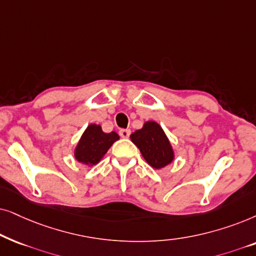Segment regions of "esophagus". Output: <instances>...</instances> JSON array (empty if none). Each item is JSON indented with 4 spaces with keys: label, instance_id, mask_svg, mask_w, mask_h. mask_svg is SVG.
<instances>
[{
    "label": "esophagus",
    "instance_id": "34e87169",
    "mask_svg": "<svg viewBox=\"0 0 256 256\" xmlns=\"http://www.w3.org/2000/svg\"><path fill=\"white\" fill-rule=\"evenodd\" d=\"M131 134V131L128 130V128H122L120 131H119V136H120L122 138H128Z\"/></svg>",
    "mask_w": 256,
    "mask_h": 256
}]
</instances>
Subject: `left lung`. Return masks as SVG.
Returning <instances> with one entry per match:
<instances>
[{"instance_id":"1","label":"left lung","mask_w":256,"mask_h":256,"mask_svg":"<svg viewBox=\"0 0 256 256\" xmlns=\"http://www.w3.org/2000/svg\"><path fill=\"white\" fill-rule=\"evenodd\" d=\"M131 140L140 150L152 168H162L173 160V150L162 128L156 122H146L142 130L131 134Z\"/></svg>"}]
</instances>
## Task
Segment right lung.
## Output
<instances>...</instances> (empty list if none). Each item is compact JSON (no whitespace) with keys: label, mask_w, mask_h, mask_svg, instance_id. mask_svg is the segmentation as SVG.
Here are the masks:
<instances>
[{"label":"right lung","mask_w":256,"mask_h":256,"mask_svg":"<svg viewBox=\"0 0 256 256\" xmlns=\"http://www.w3.org/2000/svg\"><path fill=\"white\" fill-rule=\"evenodd\" d=\"M118 139L119 136L114 131L105 134L102 131L100 125H88L78 142L74 156L78 162L85 165H94L103 158L111 145Z\"/></svg>","instance_id":"right-lung-1"}]
</instances>
